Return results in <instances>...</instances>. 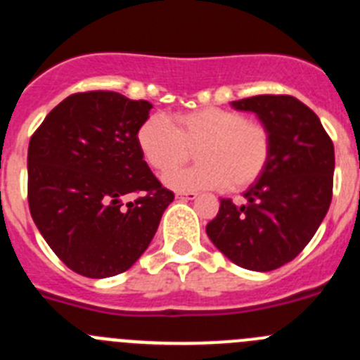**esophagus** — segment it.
Instances as JSON below:
<instances>
[{
	"instance_id": "1",
	"label": "esophagus",
	"mask_w": 360,
	"mask_h": 360,
	"mask_svg": "<svg viewBox=\"0 0 360 360\" xmlns=\"http://www.w3.org/2000/svg\"><path fill=\"white\" fill-rule=\"evenodd\" d=\"M176 198L178 200H196L198 198V195H196V193H182V191H180V193H176Z\"/></svg>"
}]
</instances>
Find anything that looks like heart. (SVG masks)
<instances>
[{"label": "heart", "instance_id": "heart-1", "mask_svg": "<svg viewBox=\"0 0 360 360\" xmlns=\"http://www.w3.org/2000/svg\"><path fill=\"white\" fill-rule=\"evenodd\" d=\"M136 141L158 174L170 173L188 160L191 150L197 151L200 165L165 178L176 191H243L265 173L272 155V135L265 124L218 106L182 113L174 124L162 115L149 117Z\"/></svg>", "mask_w": 360, "mask_h": 360}]
</instances>
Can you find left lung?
Masks as SVG:
<instances>
[{
  "instance_id": "8db88e82",
  "label": "left lung",
  "mask_w": 360,
  "mask_h": 360,
  "mask_svg": "<svg viewBox=\"0 0 360 360\" xmlns=\"http://www.w3.org/2000/svg\"><path fill=\"white\" fill-rule=\"evenodd\" d=\"M232 106L254 111L270 129L272 155L265 173L243 193L245 202L219 200L205 231L232 263L269 272L292 262L328 212L333 142L319 117L292 95H256Z\"/></svg>"
}]
</instances>
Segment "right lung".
Segmentation results:
<instances>
[{
	"label": "right lung",
	"instance_id": "obj_1",
	"mask_svg": "<svg viewBox=\"0 0 360 360\" xmlns=\"http://www.w3.org/2000/svg\"><path fill=\"white\" fill-rule=\"evenodd\" d=\"M153 108L117 91L66 97L28 144V207L57 257L86 278L126 272L174 195L146 164L136 133ZM139 198L126 206L122 198Z\"/></svg>",
	"mask_w": 360,
	"mask_h": 360
}]
</instances>
